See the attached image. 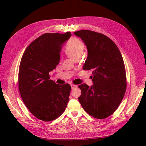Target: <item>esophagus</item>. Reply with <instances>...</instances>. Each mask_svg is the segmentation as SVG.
Here are the masks:
<instances>
[{
	"label": "esophagus",
	"mask_w": 146,
	"mask_h": 146,
	"mask_svg": "<svg viewBox=\"0 0 146 146\" xmlns=\"http://www.w3.org/2000/svg\"><path fill=\"white\" fill-rule=\"evenodd\" d=\"M70 86H71V88H72V89H74V88L76 86V85H74V84H71V85H70Z\"/></svg>",
	"instance_id": "1"
}]
</instances>
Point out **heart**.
Masks as SVG:
<instances>
[{"instance_id":"heart-1","label":"heart","mask_w":146,"mask_h":146,"mask_svg":"<svg viewBox=\"0 0 146 146\" xmlns=\"http://www.w3.org/2000/svg\"><path fill=\"white\" fill-rule=\"evenodd\" d=\"M85 48V46L82 40L78 38L73 37L66 44L65 52L70 58L75 60L80 58Z\"/></svg>"}]
</instances>
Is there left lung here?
Masks as SVG:
<instances>
[{
    "label": "left lung",
    "mask_w": 146,
    "mask_h": 146,
    "mask_svg": "<svg viewBox=\"0 0 146 146\" xmlns=\"http://www.w3.org/2000/svg\"><path fill=\"white\" fill-rule=\"evenodd\" d=\"M88 49L83 70H92L93 85H79L82 91L78 100L91 116L105 119L116 111L126 91V73L121 52L111 39L93 31L74 32Z\"/></svg>",
    "instance_id": "obj_1"
}]
</instances>
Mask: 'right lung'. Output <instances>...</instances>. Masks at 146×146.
I'll return each mask as SVG.
<instances>
[{
    "instance_id": "right-lung-1",
    "label": "right lung",
    "mask_w": 146,
    "mask_h": 146,
    "mask_svg": "<svg viewBox=\"0 0 146 146\" xmlns=\"http://www.w3.org/2000/svg\"><path fill=\"white\" fill-rule=\"evenodd\" d=\"M71 36L69 32L44 33L30 43L22 56L18 85L24 104L41 121H54L66 110L71 87L56 84L49 72L60 62L63 44Z\"/></svg>"
}]
</instances>
